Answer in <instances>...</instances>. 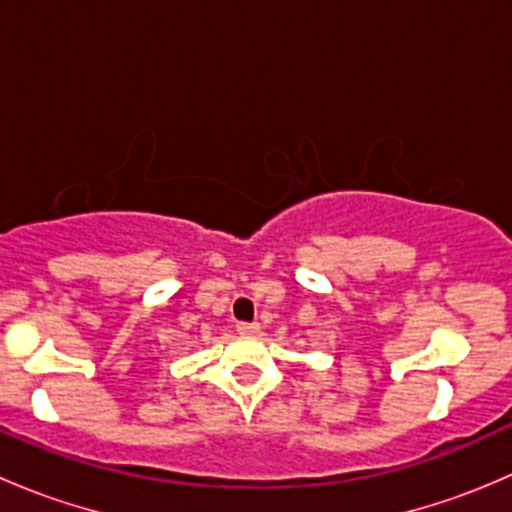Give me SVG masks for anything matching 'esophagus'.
Wrapping results in <instances>:
<instances>
[{"mask_svg": "<svg viewBox=\"0 0 512 512\" xmlns=\"http://www.w3.org/2000/svg\"><path fill=\"white\" fill-rule=\"evenodd\" d=\"M235 329H237V334H257V332H260V324H257V322H237Z\"/></svg>", "mask_w": 512, "mask_h": 512, "instance_id": "obj_1", "label": "esophagus"}]
</instances>
